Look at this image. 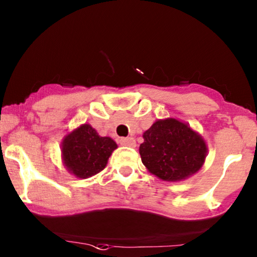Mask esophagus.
<instances>
[{"label":"esophagus","mask_w":257,"mask_h":257,"mask_svg":"<svg viewBox=\"0 0 257 257\" xmlns=\"http://www.w3.org/2000/svg\"><path fill=\"white\" fill-rule=\"evenodd\" d=\"M119 142L121 145H125V147H136V140H134V138H121Z\"/></svg>","instance_id":"obj_1"}]
</instances>
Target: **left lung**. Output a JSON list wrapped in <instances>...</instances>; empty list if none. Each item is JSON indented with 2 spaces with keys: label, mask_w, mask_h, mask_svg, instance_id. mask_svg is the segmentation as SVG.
Here are the masks:
<instances>
[{
  "label": "left lung",
  "mask_w": 257,
  "mask_h": 257,
  "mask_svg": "<svg viewBox=\"0 0 257 257\" xmlns=\"http://www.w3.org/2000/svg\"><path fill=\"white\" fill-rule=\"evenodd\" d=\"M143 138L139 148L143 164L164 181L185 180L196 174L206 159L202 137L174 118L156 120Z\"/></svg>",
  "instance_id": "obj_1"
}]
</instances>
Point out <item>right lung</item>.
Returning <instances> with one entry per match:
<instances>
[{
  "label": "right lung",
  "instance_id": "right-lung-1",
  "mask_svg": "<svg viewBox=\"0 0 257 257\" xmlns=\"http://www.w3.org/2000/svg\"><path fill=\"white\" fill-rule=\"evenodd\" d=\"M114 149H117L114 140L99 137L90 124H83L65 137L61 151L67 170L76 177L87 178L106 167Z\"/></svg>",
  "mask_w": 257,
  "mask_h": 257
}]
</instances>
